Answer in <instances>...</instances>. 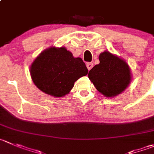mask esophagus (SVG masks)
Instances as JSON below:
<instances>
[{
	"label": "esophagus",
	"mask_w": 154,
	"mask_h": 154,
	"mask_svg": "<svg viewBox=\"0 0 154 154\" xmlns=\"http://www.w3.org/2000/svg\"><path fill=\"white\" fill-rule=\"evenodd\" d=\"M86 67H87L88 70H90L92 69V67H93V63H92V62H88V63H86Z\"/></svg>",
	"instance_id": "1"
}]
</instances>
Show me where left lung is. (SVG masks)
<instances>
[{"label":"left lung","instance_id":"1","mask_svg":"<svg viewBox=\"0 0 154 154\" xmlns=\"http://www.w3.org/2000/svg\"><path fill=\"white\" fill-rule=\"evenodd\" d=\"M98 59L99 64L89 71L88 77L103 95L114 98L126 90L130 84V68L124 59L109 51L101 53Z\"/></svg>","mask_w":154,"mask_h":154}]
</instances>
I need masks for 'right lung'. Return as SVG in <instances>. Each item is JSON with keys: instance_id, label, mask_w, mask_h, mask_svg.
<instances>
[{"instance_id": "1", "label": "right lung", "mask_w": 154, "mask_h": 154, "mask_svg": "<svg viewBox=\"0 0 154 154\" xmlns=\"http://www.w3.org/2000/svg\"><path fill=\"white\" fill-rule=\"evenodd\" d=\"M88 69L81 58H75L65 47H51L41 53L30 66V74L40 90L54 98L69 93L74 83Z\"/></svg>"}]
</instances>
